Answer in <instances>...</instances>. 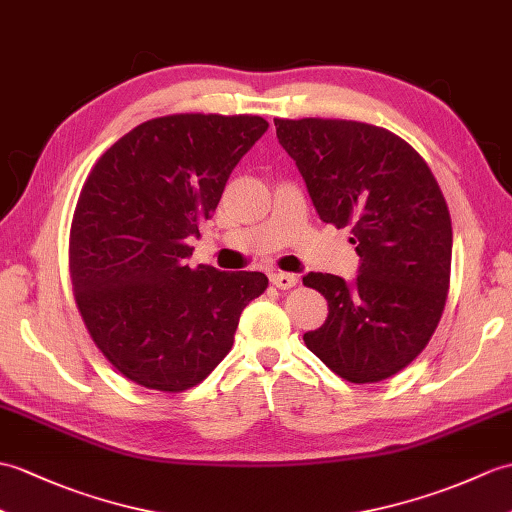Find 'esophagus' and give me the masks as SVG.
<instances>
[{
    "instance_id": "1",
    "label": "esophagus",
    "mask_w": 512,
    "mask_h": 512,
    "mask_svg": "<svg viewBox=\"0 0 512 512\" xmlns=\"http://www.w3.org/2000/svg\"><path fill=\"white\" fill-rule=\"evenodd\" d=\"M270 281L275 283L279 290H288V288H294V285L299 283V277H296V275H288V272H272Z\"/></svg>"
}]
</instances>
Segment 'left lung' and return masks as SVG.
<instances>
[{
    "label": "left lung",
    "mask_w": 512,
    "mask_h": 512,
    "mask_svg": "<svg viewBox=\"0 0 512 512\" xmlns=\"http://www.w3.org/2000/svg\"><path fill=\"white\" fill-rule=\"evenodd\" d=\"M275 126L320 220L349 227L360 255L353 281L303 277L329 305L303 340L347 382H382L425 349L445 310L451 218L441 187L421 154L386 128L320 117Z\"/></svg>",
    "instance_id": "1"
}]
</instances>
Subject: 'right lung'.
<instances>
[{
  "mask_svg": "<svg viewBox=\"0 0 512 512\" xmlns=\"http://www.w3.org/2000/svg\"><path fill=\"white\" fill-rule=\"evenodd\" d=\"M266 128L259 115L157 117L115 141L82 185L71 285L93 342L135 384H200L231 351L244 307L268 288L261 272L187 264V237H200Z\"/></svg>",
  "mask_w": 512,
  "mask_h": 512,
  "instance_id": "right-lung-1",
  "label": "right lung"
}]
</instances>
